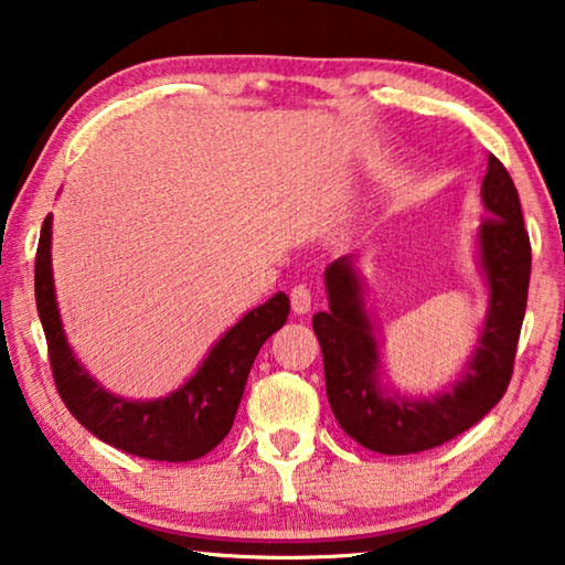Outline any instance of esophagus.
Masks as SVG:
<instances>
[{"mask_svg":"<svg viewBox=\"0 0 565 565\" xmlns=\"http://www.w3.org/2000/svg\"><path fill=\"white\" fill-rule=\"evenodd\" d=\"M289 299H291V311H294V315H307V311L311 309V291L303 284L294 286L291 294H289Z\"/></svg>","mask_w":565,"mask_h":565,"instance_id":"esophagus-1","label":"esophagus"}]
</instances>
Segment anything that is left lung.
I'll return each mask as SVG.
<instances>
[{"label":"left lung","instance_id":"obj_1","mask_svg":"<svg viewBox=\"0 0 565 565\" xmlns=\"http://www.w3.org/2000/svg\"><path fill=\"white\" fill-rule=\"evenodd\" d=\"M480 195L488 221L476 231V264L488 291V309L468 362L440 392L402 395L384 380L380 327L366 303L360 258L342 256L327 266L329 309L315 315L311 327L324 356L331 412L366 450H433L476 425L505 395L525 317L531 241L513 178L495 156L488 158Z\"/></svg>","mask_w":565,"mask_h":565}]
</instances>
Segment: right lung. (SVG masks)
<instances>
[{"mask_svg": "<svg viewBox=\"0 0 565 565\" xmlns=\"http://www.w3.org/2000/svg\"><path fill=\"white\" fill-rule=\"evenodd\" d=\"M34 297L60 397L77 423L122 452L163 462L199 460L228 435L258 349L289 317V297L276 291L223 331L181 387L166 397L130 399L105 390L67 342L52 276V213L40 231Z\"/></svg>", "mask_w": 565, "mask_h": 565, "instance_id": "1", "label": "right lung"}]
</instances>
